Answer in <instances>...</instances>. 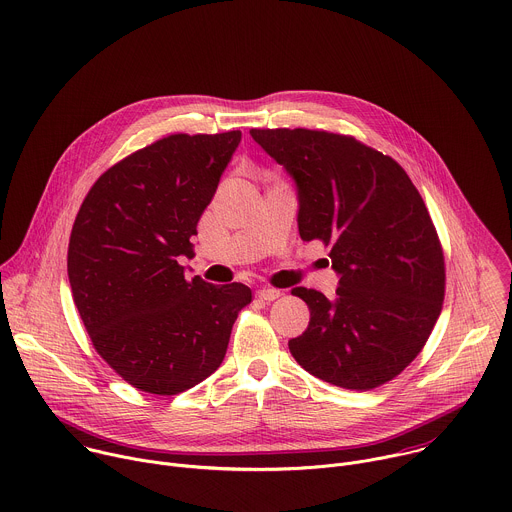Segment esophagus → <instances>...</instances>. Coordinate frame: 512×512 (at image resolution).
<instances>
[{"mask_svg": "<svg viewBox=\"0 0 512 512\" xmlns=\"http://www.w3.org/2000/svg\"><path fill=\"white\" fill-rule=\"evenodd\" d=\"M256 296H258L260 300H264V302H270V300H276V298L280 296V290H276V288H260V290L256 292Z\"/></svg>", "mask_w": 512, "mask_h": 512, "instance_id": "esophagus-1", "label": "esophagus"}]
</instances>
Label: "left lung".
Returning <instances> with one entry per match:
<instances>
[{"mask_svg": "<svg viewBox=\"0 0 512 512\" xmlns=\"http://www.w3.org/2000/svg\"><path fill=\"white\" fill-rule=\"evenodd\" d=\"M296 183L298 234L331 246L337 296L298 286L309 327L288 349L311 375L367 391L391 381L426 345L444 302V252L426 203L391 157L353 137L252 129Z\"/></svg>", "mask_w": 512, "mask_h": 512, "instance_id": "1", "label": "left lung"}]
</instances>
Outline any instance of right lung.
<instances>
[{
	"label": "right lung",
	"instance_id": "obj_1",
	"mask_svg": "<svg viewBox=\"0 0 512 512\" xmlns=\"http://www.w3.org/2000/svg\"><path fill=\"white\" fill-rule=\"evenodd\" d=\"M242 133L169 135L102 173L68 244V280L94 349L127 383L175 395L224 361L246 284L185 278L191 236Z\"/></svg>",
	"mask_w": 512,
	"mask_h": 512
}]
</instances>
